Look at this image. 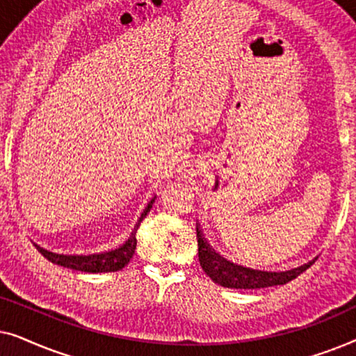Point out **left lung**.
Listing matches in <instances>:
<instances>
[{
  "mask_svg": "<svg viewBox=\"0 0 356 356\" xmlns=\"http://www.w3.org/2000/svg\"><path fill=\"white\" fill-rule=\"evenodd\" d=\"M197 233V251H199V262H201L202 269L216 284L227 286V289H266V286L274 285H284L289 284L300 274L311 267L314 261L308 262V264L296 267V269L286 270V272H261V270H251L246 267L235 266L228 262L213 252L206 240L202 238V233L199 228H196Z\"/></svg>",
  "mask_w": 356,
  "mask_h": 356,
  "instance_id": "8db88e82",
  "label": "left lung"
}]
</instances>
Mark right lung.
Returning a JSON list of instances; mask_svg holds the SVG:
<instances>
[{"mask_svg":"<svg viewBox=\"0 0 356 356\" xmlns=\"http://www.w3.org/2000/svg\"><path fill=\"white\" fill-rule=\"evenodd\" d=\"M155 202V197H152L147 204V207L144 209V212L140 213L138 223H136L133 233L128 238V241L124 243L123 246H120L118 250L104 252V254H90V256H63V254H53L50 251L42 250V248L37 246V250L42 252L43 257H47L48 261H51L53 264L67 267V269L74 270H82V272H115L123 269V267L128 264L131 257L134 254L136 250V232L140 225V222L144 220V217L147 216L150 207Z\"/></svg>","mask_w":356,"mask_h":356,"instance_id":"right-lung-1","label":"right lung"}]
</instances>
